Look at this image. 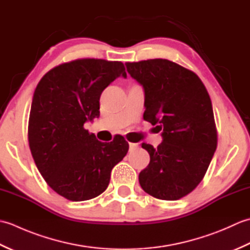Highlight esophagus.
<instances>
[{
	"mask_svg": "<svg viewBox=\"0 0 250 250\" xmlns=\"http://www.w3.org/2000/svg\"><path fill=\"white\" fill-rule=\"evenodd\" d=\"M129 146H130V149H134V148L139 147V144H135V143H129Z\"/></svg>",
	"mask_w": 250,
	"mask_h": 250,
	"instance_id": "esophagus-1",
	"label": "esophagus"
}]
</instances>
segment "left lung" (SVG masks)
I'll use <instances>...</instances> for the list:
<instances>
[{
    "label": "left lung",
    "mask_w": 250,
    "mask_h": 250,
    "mask_svg": "<svg viewBox=\"0 0 250 250\" xmlns=\"http://www.w3.org/2000/svg\"><path fill=\"white\" fill-rule=\"evenodd\" d=\"M125 66L144 89V119L162 132L157 148L142 144L150 162L139 175L140 185L153 198L178 200L201 183L217 147L208 92L196 74L167 59Z\"/></svg>",
    "instance_id": "obj_1"
}]
</instances>
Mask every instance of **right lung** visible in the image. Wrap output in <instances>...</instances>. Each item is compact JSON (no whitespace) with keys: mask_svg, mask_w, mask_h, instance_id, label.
Segmentation results:
<instances>
[{"mask_svg":"<svg viewBox=\"0 0 250 250\" xmlns=\"http://www.w3.org/2000/svg\"><path fill=\"white\" fill-rule=\"evenodd\" d=\"M119 76L126 77L119 61L78 59L52 68L41 79L32 99L29 145L32 157L49 187L70 201L100 195L110 172L129 150L117 135L97 140L83 128L100 116V97Z\"/></svg>","mask_w":250,"mask_h":250,"instance_id":"add662e5","label":"right lung"}]
</instances>
